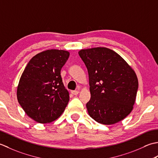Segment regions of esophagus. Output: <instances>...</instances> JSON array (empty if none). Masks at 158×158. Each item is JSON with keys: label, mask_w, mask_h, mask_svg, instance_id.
<instances>
[{"label": "esophagus", "mask_w": 158, "mask_h": 158, "mask_svg": "<svg viewBox=\"0 0 158 158\" xmlns=\"http://www.w3.org/2000/svg\"><path fill=\"white\" fill-rule=\"evenodd\" d=\"M71 93H72V94L73 95H77L78 94V91H71Z\"/></svg>", "instance_id": "esophagus-1"}]
</instances>
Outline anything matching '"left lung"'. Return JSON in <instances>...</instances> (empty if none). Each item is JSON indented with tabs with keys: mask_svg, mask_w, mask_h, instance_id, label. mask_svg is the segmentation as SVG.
Here are the masks:
<instances>
[{
	"mask_svg": "<svg viewBox=\"0 0 158 158\" xmlns=\"http://www.w3.org/2000/svg\"><path fill=\"white\" fill-rule=\"evenodd\" d=\"M87 68L91 99L86 104L90 117L104 125L121 121L130 113L136 100V73L114 51L93 48L79 51Z\"/></svg>",
	"mask_w": 158,
	"mask_h": 158,
	"instance_id": "left-lung-1",
	"label": "left lung"
}]
</instances>
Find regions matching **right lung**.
<instances>
[{
    "label": "right lung",
    "mask_w": 158,
    "mask_h": 158,
    "mask_svg": "<svg viewBox=\"0 0 158 158\" xmlns=\"http://www.w3.org/2000/svg\"><path fill=\"white\" fill-rule=\"evenodd\" d=\"M69 56L61 50H48L30 60L19 81L17 98L28 117L37 123H50L59 118L68 104L60 70Z\"/></svg>",
    "instance_id": "obj_1"
}]
</instances>
